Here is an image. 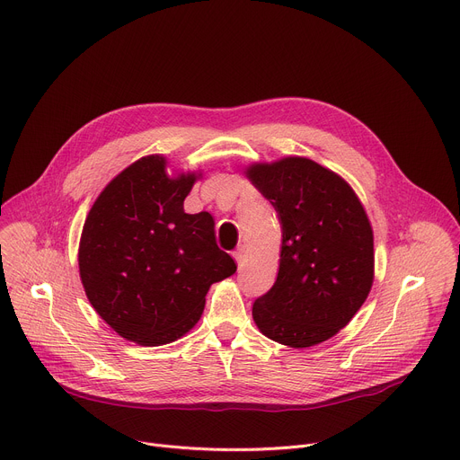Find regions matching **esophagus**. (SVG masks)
Returning <instances> with one entry per match:
<instances>
[{"label":"esophagus","instance_id":"obj_1","mask_svg":"<svg viewBox=\"0 0 460 460\" xmlns=\"http://www.w3.org/2000/svg\"><path fill=\"white\" fill-rule=\"evenodd\" d=\"M244 253H246V246L244 244H241L235 252H234V260L241 265L243 263V260H244Z\"/></svg>","mask_w":460,"mask_h":460}]
</instances>
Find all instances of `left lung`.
Returning a JSON list of instances; mask_svg holds the SVG:
<instances>
[{"mask_svg":"<svg viewBox=\"0 0 460 460\" xmlns=\"http://www.w3.org/2000/svg\"><path fill=\"white\" fill-rule=\"evenodd\" d=\"M246 177L281 223L279 270L252 318L270 340L318 345L360 311L375 279L373 228L349 182L307 159L253 163Z\"/></svg>","mask_w":460,"mask_h":460,"instance_id":"left-lung-1","label":"left lung"}]
</instances>
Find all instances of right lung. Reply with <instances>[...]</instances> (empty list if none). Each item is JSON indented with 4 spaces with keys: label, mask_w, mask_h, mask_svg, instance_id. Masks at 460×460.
I'll return each mask as SVG.
<instances>
[{
    "label": "right lung",
    "mask_w": 460,
    "mask_h": 460,
    "mask_svg": "<svg viewBox=\"0 0 460 460\" xmlns=\"http://www.w3.org/2000/svg\"><path fill=\"white\" fill-rule=\"evenodd\" d=\"M202 173H168L147 155L100 191L85 217L78 267L85 296L117 334L146 347L172 343L200 320L207 292L237 265L216 243L208 212L186 214Z\"/></svg>",
    "instance_id": "right-lung-1"
}]
</instances>
